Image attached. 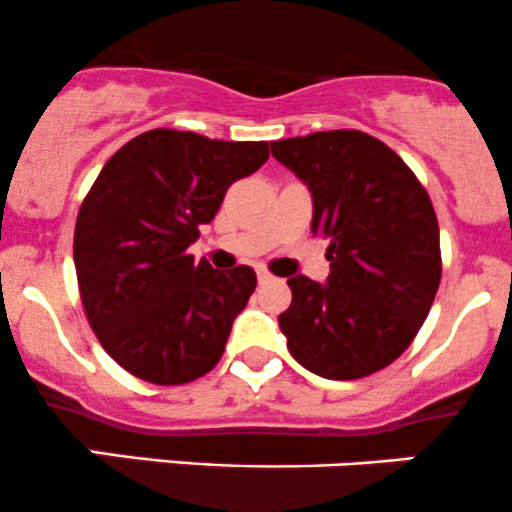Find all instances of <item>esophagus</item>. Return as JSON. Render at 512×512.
Instances as JSON below:
<instances>
[{"instance_id":"34e87169","label":"esophagus","mask_w":512,"mask_h":512,"mask_svg":"<svg viewBox=\"0 0 512 512\" xmlns=\"http://www.w3.org/2000/svg\"><path fill=\"white\" fill-rule=\"evenodd\" d=\"M256 276H258V283H261V285H266V283H273V280H276V278L271 276V273H268V271H263V268H258V271H256Z\"/></svg>"}]
</instances>
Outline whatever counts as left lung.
<instances>
[{
	"mask_svg": "<svg viewBox=\"0 0 512 512\" xmlns=\"http://www.w3.org/2000/svg\"><path fill=\"white\" fill-rule=\"evenodd\" d=\"M312 195V234L329 239L327 285L288 278L278 317L295 361L332 381L393 364L420 332L442 278L432 200L403 158L356 129L271 141Z\"/></svg>",
	"mask_w": 512,
	"mask_h": 512,
	"instance_id": "8db88e82",
	"label": "left lung"
}]
</instances>
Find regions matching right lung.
Masks as SVG:
<instances>
[{"mask_svg":"<svg viewBox=\"0 0 512 512\" xmlns=\"http://www.w3.org/2000/svg\"><path fill=\"white\" fill-rule=\"evenodd\" d=\"M266 161V141L153 129L104 163L78 212L73 258L92 332L131 376L183 386L222 359L256 273L214 271L188 246L229 185Z\"/></svg>","mask_w":512,"mask_h":512,"instance_id":"right-lung-1","label":"right lung"}]
</instances>
